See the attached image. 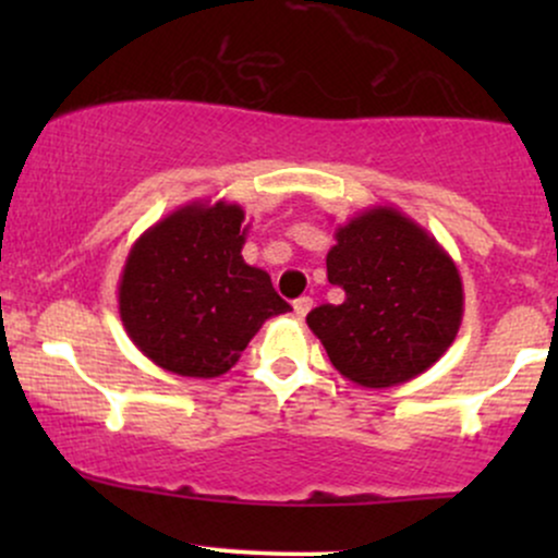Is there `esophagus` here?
I'll use <instances>...</instances> for the list:
<instances>
[{
    "label": "esophagus",
    "instance_id": "34e87169",
    "mask_svg": "<svg viewBox=\"0 0 558 558\" xmlns=\"http://www.w3.org/2000/svg\"><path fill=\"white\" fill-rule=\"evenodd\" d=\"M312 304H315V301H312L310 296H301V299L293 301V312H296V317H306V315H310Z\"/></svg>",
    "mask_w": 558,
    "mask_h": 558
}]
</instances>
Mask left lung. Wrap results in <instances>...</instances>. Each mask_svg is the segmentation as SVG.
Segmentation results:
<instances>
[{"label":"left lung","mask_w":558,"mask_h":558,"mask_svg":"<svg viewBox=\"0 0 558 558\" xmlns=\"http://www.w3.org/2000/svg\"><path fill=\"white\" fill-rule=\"evenodd\" d=\"M328 280L341 304L306 325L332 367L362 388H390L430 369L457 338L464 288L457 262L396 207H369L336 228Z\"/></svg>","instance_id":"obj_1"}]
</instances>
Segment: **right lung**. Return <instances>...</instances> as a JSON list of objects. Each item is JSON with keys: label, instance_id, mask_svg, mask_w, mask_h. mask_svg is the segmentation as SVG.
Masks as SVG:
<instances>
[{"label": "right lung", "instance_id": "add662e5", "mask_svg": "<svg viewBox=\"0 0 558 558\" xmlns=\"http://www.w3.org/2000/svg\"><path fill=\"white\" fill-rule=\"evenodd\" d=\"M241 204L191 202L138 235L118 283L123 328L157 367L226 375L265 319L291 306L270 275L246 265Z\"/></svg>", "mask_w": 558, "mask_h": 558}]
</instances>
